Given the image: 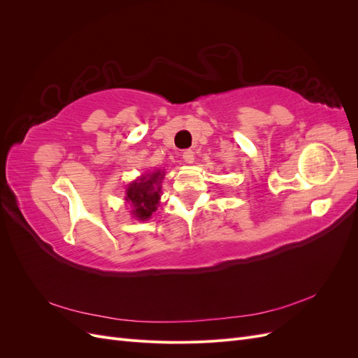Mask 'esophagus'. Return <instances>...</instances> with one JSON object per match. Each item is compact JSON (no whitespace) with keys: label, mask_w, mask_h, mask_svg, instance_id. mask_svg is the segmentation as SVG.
<instances>
[{"label":"esophagus","mask_w":358,"mask_h":358,"mask_svg":"<svg viewBox=\"0 0 358 358\" xmlns=\"http://www.w3.org/2000/svg\"><path fill=\"white\" fill-rule=\"evenodd\" d=\"M182 158H183V161L188 162V164H191V162H194V158H196V155H194L192 149H187V150H183Z\"/></svg>","instance_id":"34e87169"}]
</instances>
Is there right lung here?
<instances>
[{
    "mask_svg": "<svg viewBox=\"0 0 358 358\" xmlns=\"http://www.w3.org/2000/svg\"><path fill=\"white\" fill-rule=\"evenodd\" d=\"M162 178H164V173L158 170L148 176H142L128 187L125 200L134 206L133 215H136V218L146 221L157 210Z\"/></svg>",
    "mask_w": 358,
    "mask_h": 358,
    "instance_id": "obj_1",
    "label": "right lung"
}]
</instances>
